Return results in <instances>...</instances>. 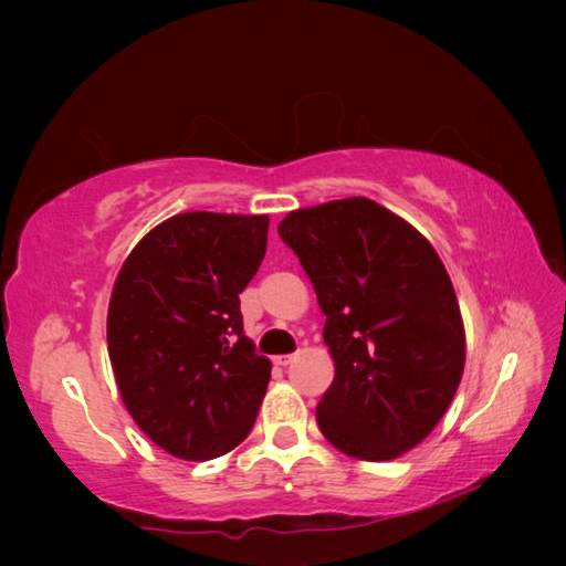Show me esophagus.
Here are the masks:
<instances>
[{
    "label": "esophagus",
    "instance_id": "1",
    "mask_svg": "<svg viewBox=\"0 0 566 566\" xmlns=\"http://www.w3.org/2000/svg\"><path fill=\"white\" fill-rule=\"evenodd\" d=\"M294 359H296V355H276V357H274V365H276V367H290V365L294 363Z\"/></svg>",
    "mask_w": 566,
    "mask_h": 566
}]
</instances>
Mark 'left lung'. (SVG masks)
Returning a JSON list of instances; mask_svg holds the SVG:
<instances>
[{"label":"left lung","mask_w":566,"mask_h":566,"mask_svg":"<svg viewBox=\"0 0 566 566\" xmlns=\"http://www.w3.org/2000/svg\"><path fill=\"white\" fill-rule=\"evenodd\" d=\"M276 231L326 316L335 377L316 408L323 438L355 460H396L440 423L464 371L448 270L426 235L365 197L296 209Z\"/></svg>","instance_id":"8db88e82"}]
</instances>
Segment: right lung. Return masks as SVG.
I'll return each mask as SVG.
<instances>
[{"mask_svg": "<svg viewBox=\"0 0 566 566\" xmlns=\"http://www.w3.org/2000/svg\"><path fill=\"white\" fill-rule=\"evenodd\" d=\"M270 216L187 211L122 264L106 316L116 387L146 436L187 462L238 448L272 363L243 333L238 294L268 250Z\"/></svg>", "mask_w": 566, "mask_h": 566, "instance_id": "right-lung-1", "label": "right lung"}]
</instances>
